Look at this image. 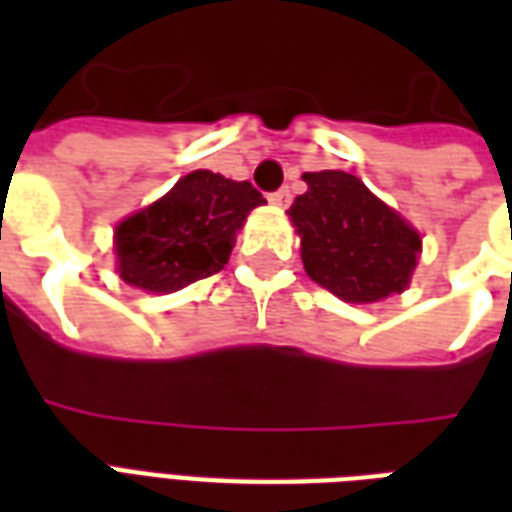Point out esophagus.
<instances>
[{
  "mask_svg": "<svg viewBox=\"0 0 512 512\" xmlns=\"http://www.w3.org/2000/svg\"><path fill=\"white\" fill-rule=\"evenodd\" d=\"M268 200L274 202V205H279V208H288L290 200H293V194H290L288 186H282V189H277L274 194H268Z\"/></svg>",
  "mask_w": 512,
  "mask_h": 512,
  "instance_id": "34e87169",
  "label": "esophagus"
}]
</instances>
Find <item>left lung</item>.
Segmentation results:
<instances>
[{
    "instance_id": "obj_1",
    "label": "left lung",
    "mask_w": 512,
    "mask_h": 512,
    "mask_svg": "<svg viewBox=\"0 0 512 512\" xmlns=\"http://www.w3.org/2000/svg\"><path fill=\"white\" fill-rule=\"evenodd\" d=\"M307 191L290 205L301 260L318 285L354 304L406 288L417 266L419 235L362 180L340 169L307 172Z\"/></svg>"
}]
</instances>
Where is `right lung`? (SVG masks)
<instances>
[{
  "label": "right lung",
  "instance_id": "obj_1",
  "mask_svg": "<svg viewBox=\"0 0 512 512\" xmlns=\"http://www.w3.org/2000/svg\"><path fill=\"white\" fill-rule=\"evenodd\" d=\"M249 180L208 169L180 178L167 197L128 216L115 230L117 271L128 285L169 293L213 277L230 260L235 230L263 205Z\"/></svg>",
  "mask_w": 512,
  "mask_h": 512
}]
</instances>
